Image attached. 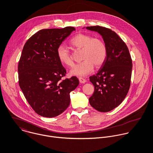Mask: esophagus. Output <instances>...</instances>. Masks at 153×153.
<instances>
[{"instance_id": "1", "label": "esophagus", "mask_w": 153, "mask_h": 153, "mask_svg": "<svg viewBox=\"0 0 153 153\" xmlns=\"http://www.w3.org/2000/svg\"><path fill=\"white\" fill-rule=\"evenodd\" d=\"M79 80L80 83H85V82H86V79H85L83 77H79Z\"/></svg>"}]
</instances>
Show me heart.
<instances>
[{"label":"heart","mask_w":153,"mask_h":153,"mask_svg":"<svg viewBox=\"0 0 153 153\" xmlns=\"http://www.w3.org/2000/svg\"><path fill=\"white\" fill-rule=\"evenodd\" d=\"M75 50H82V62L74 65L70 71V74L78 77L86 76L91 73L94 65L100 67L105 61L107 50L104 42L100 39L86 33H78L70 41ZM58 60L62 65L71 66L73 60L68 48L60 45L57 49Z\"/></svg>","instance_id":"b5f03b06"}]
</instances>
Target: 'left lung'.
Segmentation results:
<instances>
[{"instance_id": "obj_1", "label": "left lung", "mask_w": 153, "mask_h": 153, "mask_svg": "<svg viewBox=\"0 0 153 153\" xmlns=\"http://www.w3.org/2000/svg\"><path fill=\"white\" fill-rule=\"evenodd\" d=\"M86 28L98 32L107 50L105 61L97 73L89 77L94 86L89 103L99 112H109L122 103L129 91L132 68L131 57L126 45L114 31L100 26Z\"/></svg>"}]
</instances>
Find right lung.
Listing matches in <instances>:
<instances>
[{
  "mask_svg": "<svg viewBox=\"0 0 153 153\" xmlns=\"http://www.w3.org/2000/svg\"><path fill=\"white\" fill-rule=\"evenodd\" d=\"M76 31L74 27L44 29L26 42L18 64L19 85L35 112L44 117H56L70 103V92L79 85L73 76L62 80L66 70L58 60L57 49Z\"/></svg>",
  "mask_w": 153,
  "mask_h": 153,
  "instance_id": "add662e5",
  "label": "right lung"
}]
</instances>
